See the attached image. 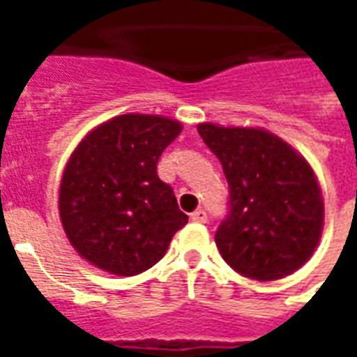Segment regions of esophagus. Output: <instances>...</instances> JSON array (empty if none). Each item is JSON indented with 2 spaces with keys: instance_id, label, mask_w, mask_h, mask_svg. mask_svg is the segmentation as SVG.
I'll return each mask as SVG.
<instances>
[{
  "instance_id": "34e87169",
  "label": "esophagus",
  "mask_w": 357,
  "mask_h": 357,
  "mask_svg": "<svg viewBox=\"0 0 357 357\" xmlns=\"http://www.w3.org/2000/svg\"><path fill=\"white\" fill-rule=\"evenodd\" d=\"M191 220H193V222H199V224H206V222H208V216H206L204 210H195L193 214H191Z\"/></svg>"
}]
</instances>
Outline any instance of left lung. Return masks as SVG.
<instances>
[{
	"mask_svg": "<svg viewBox=\"0 0 357 357\" xmlns=\"http://www.w3.org/2000/svg\"><path fill=\"white\" fill-rule=\"evenodd\" d=\"M197 130L229 185V212L216 231L222 258L256 281L291 275L321 237L323 199L314 170L266 130L214 124Z\"/></svg>",
	"mask_w": 357,
	"mask_h": 357,
	"instance_id": "1",
	"label": "left lung"
}]
</instances>
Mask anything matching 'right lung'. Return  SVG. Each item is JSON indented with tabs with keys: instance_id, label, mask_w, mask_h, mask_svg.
I'll list each match as a JSON object with an SVG mask.
<instances>
[{
	"instance_id": "right-lung-1",
	"label": "right lung",
	"mask_w": 357,
	"mask_h": 357,
	"mask_svg": "<svg viewBox=\"0 0 357 357\" xmlns=\"http://www.w3.org/2000/svg\"><path fill=\"white\" fill-rule=\"evenodd\" d=\"M179 132L181 124L170 118L122 114L76 147L61 179L59 210L82 258L128 277L166 255L187 216L156 164Z\"/></svg>"
}]
</instances>
